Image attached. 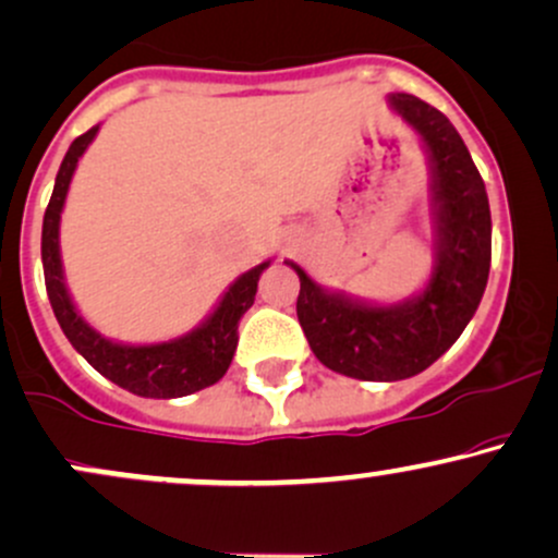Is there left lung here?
Listing matches in <instances>:
<instances>
[{
    "instance_id": "obj_1",
    "label": "left lung",
    "mask_w": 558,
    "mask_h": 558,
    "mask_svg": "<svg viewBox=\"0 0 558 558\" xmlns=\"http://www.w3.org/2000/svg\"><path fill=\"white\" fill-rule=\"evenodd\" d=\"M388 105L420 133L433 172V272L425 288L399 304H369L317 286L304 267L296 315L325 367L356 380L420 375L451 349L477 312L490 272V207L485 183L457 128L412 94Z\"/></svg>"
}]
</instances>
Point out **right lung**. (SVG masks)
I'll use <instances>...</instances> for the list:
<instances>
[{
    "label": "right lung",
    "instance_id": "right-lung-1",
    "mask_svg": "<svg viewBox=\"0 0 558 558\" xmlns=\"http://www.w3.org/2000/svg\"><path fill=\"white\" fill-rule=\"evenodd\" d=\"M96 133H99V125H94L92 131H86L70 144L60 172H57L49 207L44 213V280H47L49 304H52L57 323H60L68 341L73 343V349L92 364L96 373L105 375L114 386L144 396V399H181V396L215 386L233 362L235 345H239V323L246 315L248 306L254 304L259 275L270 267V259L235 278L228 291L222 293L213 315L181 338H172V341L165 343L131 345L110 341L101 332H96L81 317L73 299H70L60 257L62 207H65V196L70 181H73V172L78 168V159L88 149Z\"/></svg>",
    "mask_w": 558,
    "mask_h": 558
}]
</instances>
